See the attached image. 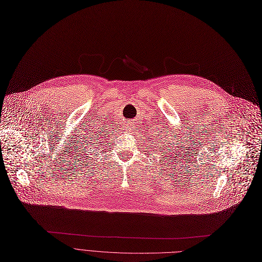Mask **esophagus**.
Masks as SVG:
<instances>
[{
	"mask_svg": "<svg viewBox=\"0 0 262 262\" xmlns=\"http://www.w3.org/2000/svg\"><path fill=\"white\" fill-rule=\"evenodd\" d=\"M126 127H127V130L132 129L133 128V121H127L126 122Z\"/></svg>",
	"mask_w": 262,
	"mask_h": 262,
	"instance_id": "esophagus-1",
	"label": "esophagus"
}]
</instances>
